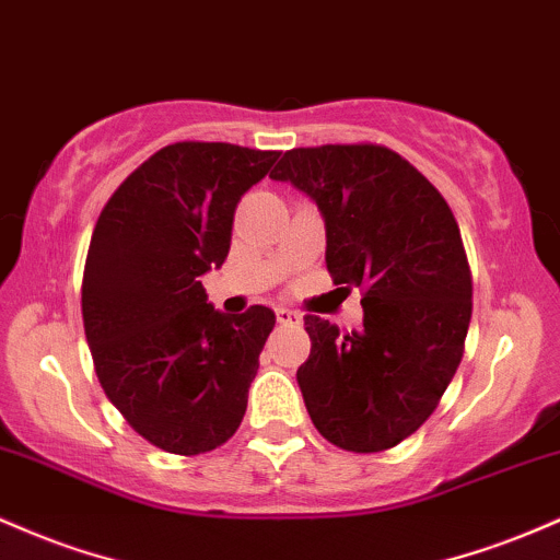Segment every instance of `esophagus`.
<instances>
[{
    "label": "esophagus",
    "mask_w": 560,
    "mask_h": 560,
    "mask_svg": "<svg viewBox=\"0 0 560 560\" xmlns=\"http://www.w3.org/2000/svg\"><path fill=\"white\" fill-rule=\"evenodd\" d=\"M276 318H279V324H284V327H298V324H303V316L292 308H276Z\"/></svg>",
    "instance_id": "esophagus-1"
}]
</instances>
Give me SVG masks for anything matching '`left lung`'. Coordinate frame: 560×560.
<instances>
[{"mask_svg": "<svg viewBox=\"0 0 560 560\" xmlns=\"http://www.w3.org/2000/svg\"><path fill=\"white\" fill-rule=\"evenodd\" d=\"M270 177L316 201L331 279L364 292L359 331L305 316V409L340 450H390L433 415L463 361L472 281L457 220L433 183L385 145L292 149Z\"/></svg>", "mask_w": 560, "mask_h": 560, "instance_id": "obj_1", "label": "left lung"}]
</instances>
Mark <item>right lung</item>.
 <instances>
[{
    "label": "right lung",
    "mask_w": 560,
    "mask_h": 560,
    "mask_svg": "<svg viewBox=\"0 0 560 560\" xmlns=\"http://www.w3.org/2000/svg\"><path fill=\"white\" fill-rule=\"evenodd\" d=\"M279 151L172 143L114 190L84 262L82 316L97 380L159 450L201 454L236 433L276 316L220 313L201 276L231 249L238 199Z\"/></svg>",
    "instance_id": "add662e5"
}]
</instances>
